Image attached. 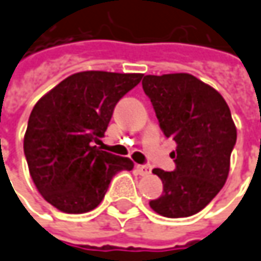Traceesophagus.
Wrapping results in <instances>:
<instances>
[{"mask_svg": "<svg viewBox=\"0 0 261 261\" xmlns=\"http://www.w3.org/2000/svg\"><path fill=\"white\" fill-rule=\"evenodd\" d=\"M136 169L139 172V175H149L152 171V168L149 165H136Z\"/></svg>", "mask_w": 261, "mask_h": 261, "instance_id": "obj_1", "label": "esophagus"}]
</instances>
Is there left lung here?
I'll list each match as a JSON object with an SVG mask.
<instances>
[{
	"label": "left lung",
	"instance_id": "1",
	"mask_svg": "<svg viewBox=\"0 0 261 261\" xmlns=\"http://www.w3.org/2000/svg\"><path fill=\"white\" fill-rule=\"evenodd\" d=\"M143 92L151 99L159 126L176 142L175 169L155 168L162 195L149 201L159 216L181 218L197 214L224 187L237 129L224 97L188 73L148 74Z\"/></svg>",
	"mask_w": 261,
	"mask_h": 261
}]
</instances>
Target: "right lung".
<instances>
[{
  "label": "right lung",
  "instance_id": "1",
  "mask_svg": "<svg viewBox=\"0 0 261 261\" xmlns=\"http://www.w3.org/2000/svg\"><path fill=\"white\" fill-rule=\"evenodd\" d=\"M141 73L80 71L45 93L31 110L24 135L30 175L48 204L67 214L92 211L129 158L100 151L116 103L142 80Z\"/></svg>",
  "mask_w": 261,
  "mask_h": 261
}]
</instances>
